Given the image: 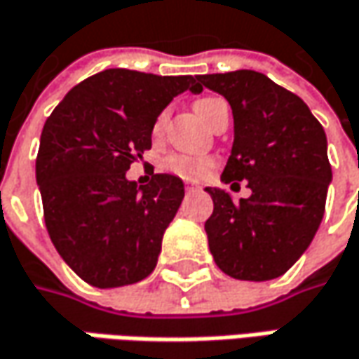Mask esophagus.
Listing matches in <instances>:
<instances>
[{
    "label": "esophagus",
    "instance_id": "obj_1",
    "mask_svg": "<svg viewBox=\"0 0 359 359\" xmlns=\"http://www.w3.org/2000/svg\"><path fill=\"white\" fill-rule=\"evenodd\" d=\"M187 191H189V193L199 191V184H195V182H187Z\"/></svg>",
    "mask_w": 359,
    "mask_h": 359
}]
</instances>
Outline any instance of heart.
<instances>
[{"instance_id": "1", "label": "heart", "mask_w": 359, "mask_h": 359, "mask_svg": "<svg viewBox=\"0 0 359 359\" xmlns=\"http://www.w3.org/2000/svg\"><path fill=\"white\" fill-rule=\"evenodd\" d=\"M217 101H222V99H219V97H203V99H199V101L195 103V109H197V114L207 121L209 116H211L213 105H215ZM162 121H164V116H160L158 121H156V132H160ZM164 168H166L168 172L180 177V179L197 180L203 179V177L213 168V160L205 158V156H191V154H172V156H168V158L164 160Z\"/></svg>"}]
</instances>
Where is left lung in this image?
<instances>
[{
  "label": "left lung",
  "instance_id": "left-lung-1",
  "mask_svg": "<svg viewBox=\"0 0 359 359\" xmlns=\"http://www.w3.org/2000/svg\"><path fill=\"white\" fill-rule=\"evenodd\" d=\"M197 79L225 97L233 114L222 180H248L252 191L233 203L225 189H205L213 199L205 222L213 260L238 280L278 278L305 254L323 219L331 182L325 130L301 97L262 73Z\"/></svg>",
  "mask_w": 359,
  "mask_h": 359
}]
</instances>
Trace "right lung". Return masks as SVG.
<instances>
[{"mask_svg":"<svg viewBox=\"0 0 359 359\" xmlns=\"http://www.w3.org/2000/svg\"><path fill=\"white\" fill-rule=\"evenodd\" d=\"M184 91H203L197 76L107 69L73 87L44 123L36 182L46 229L91 286L134 285L156 268L184 184L175 175L137 184L126 172L152 148L156 119Z\"/></svg>","mask_w":359,"mask_h":359,"instance_id":"right-lung-1","label":"right lung"}]
</instances>
